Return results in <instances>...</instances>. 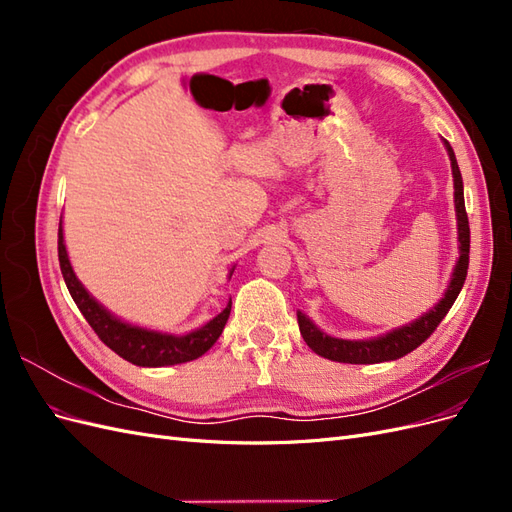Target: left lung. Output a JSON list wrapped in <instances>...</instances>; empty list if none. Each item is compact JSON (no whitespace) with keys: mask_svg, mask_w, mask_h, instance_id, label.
<instances>
[{"mask_svg":"<svg viewBox=\"0 0 512 512\" xmlns=\"http://www.w3.org/2000/svg\"><path fill=\"white\" fill-rule=\"evenodd\" d=\"M444 147L448 151V158H451V168H453L457 241H459V258H457V265L453 269L451 282H448L444 297L438 301V305H433V309H429V312L423 314L418 320L406 324V327L393 329L386 335L374 337V339L331 337L324 331H320L303 312H297L299 329H301L305 344L316 354L324 356V359L337 361V363H352V365H369V363H384V361L401 359V356H406L408 352L421 346L425 339L433 331H436L442 318L448 314V309L453 307L455 299L459 297L463 282H466V275H468V265H470V224H468V213H466V200H463V181H461L455 151L451 145H448V141H444Z\"/></svg>","mask_w":512,"mask_h":512,"instance_id":"obj_1","label":"left lung"}]
</instances>
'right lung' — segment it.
Returning a JSON list of instances; mask_svg holds the SVG:
<instances>
[{
	"label": "right lung",
	"instance_id": "add662e5",
	"mask_svg": "<svg viewBox=\"0 0 512 512\" xmlns=\"http://www.w3.org/2000/svg\"><path fill=\"white\" fill-rule=\"evenodd\" d=\"M57 252H59V267L64 282L72 294L76 307L81 309V314L89 322V327L96 331V335L102 342L117 352L121 359L130 361L138 367H166L177 363H188L203 356L222 335L226 320L230 316L232 299L213 320H209L203 327L190 331L185 335H173V333H160L143 327H134L130 322H123L117 316H113L104 305H100L91 294L85 290V286L79 282V277L74 275L70 258L66 252L64 243V228H61L59 220V232H57ZM235 267L230 269L228 275H232Z\"/></svg>",
	"mask_w": 512,
	"mask_h": 512
}]
</instances>
